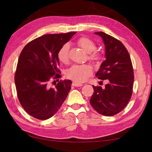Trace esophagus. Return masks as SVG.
Instances as JSON below:
<instances>
[{"label": "esophagus", "mask_w": 152, "mask_h": 152, "mask_svg": "<svg viewBox=\"0 0 152 152\" xmlns=\"http://www.w3.org/2000/svg\"><path fill=\"white\" fill-rule=\"evenodd\" d=\"M72 85L73 86H75V87H80V86H82V84H80V83H77V82H72Z\"/></svg>", "instance_id": "esophagus-1"}]
</instances>
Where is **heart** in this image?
<instances>
[{
  "mask_svg": "<svg viewBox=\"0 0 152 152\" xmlns=\"http://www.w3.org/2000/svg\"><path fill=\"white\" fill-rule=\"evenodd\" d=\"M77 43L86 53H90L89 59L94 63L99 64L102 59V56L100 53L95 52L96 48V44L93 40L88 37H83L78 39ZM69 44L66 43L59 49L58 52V58L62 63H67L68 61V50ZM92 67L88 64L84 65H74L70 67L66 71V76L68 78L75 81V82L82 83L86 80L92 74Z\"/></svg>",
  "mask_w": 152,
  "mask_h": 152,
  "instance_id": "1",
  "label": "heart"
}]
</instances>
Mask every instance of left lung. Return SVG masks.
Wrapping results in <instances>:
<instances>
[{
  "label": "left lung",
  "instance_id": "1",
  "mask_svg": "<svg viewBox=\"0 0 152 152\" xmlns=\"http://www.w3.org/2000/svg\"><path fill=\"white\" fill-rule=\"evenodd\" d=\"M102 39L106 59L95 76L107 80L105 88L93 86L94 92L90 104L97 112L106 116L120 113L127 104L132 95L134 70L127 50L119 40L103 32H95Z\"/></svg>",
  "mask_w": 152,
  "mask_h": 152
}]
</instances>
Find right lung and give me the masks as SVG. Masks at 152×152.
<instances>
[{"label":"right lung","instance_id":"obj_1","mask_svg":"<svg viewBox=\"0 0 152 152\" xmlns=\"http://www.w3.org/2000/svg\"><path fill=\"white\" fill-rule=\"evenodd\" d=\"M75 33L43 35L20 53L14 78L18 98L25 111L37 119L55 115L71 88L69 80L60 81L53 88L50 82L61 77L58 52Z\"/></svg>","mask_w":152,"mask_h":152}]
</instances>
